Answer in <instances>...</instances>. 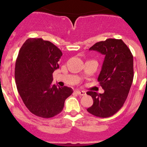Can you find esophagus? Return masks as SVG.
<instances>
[{
  "label": "esophagus",
  "instance_id": "34e87169",
  "mask_svg": "<svg viewBox=\"0 0 147 147\" xmlns=\"http://www.w3.org/2000/svg\"><path fill=\"white\" fill-rule=\"evenodd\" d=\"M76 93L80 96H85L86 95V92L84 91H80V90H77Z\"/></svg>",
  "mask_w": 147,
  "mask_h": 147
}]
</instances>
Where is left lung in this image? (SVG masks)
<instances>
[{
  "label": "left lung",
  "mask_w": 147,
  "mask_h": 147,
  "mask_svg": "<svg viewBox=\"0 0 147 147\" xmlns=\"http://www.w3.org/2000/svg\"><path fill=\"white\" fill-rule=\"evenodd\" d=\"M89 50L105 55L98 78L105 92H87L93 100L87 111L96 117L107 118L118 112L128 97L134 76L133 56L123 40L112 38L98 42Z\"/></svg>",
  "instance_id": "8db88e82"
}]
</instances>
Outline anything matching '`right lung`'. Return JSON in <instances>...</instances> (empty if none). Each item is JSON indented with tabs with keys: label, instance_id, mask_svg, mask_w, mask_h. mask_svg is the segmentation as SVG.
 <instances>
[{
	"label": "right lung",
	"instance_id": "right-lung-1",
	"mask_svg": "<svg viewBox=\"0 0 147 147\" xmlns=\"http://www.w3.org/2000/svg\"><path fill=\"white\" fill-rule=\"evenodd\" d=\"M63 54L57 47L42 38H28L16 61L14 77L22 100L32 114L51 118L61 112L73 90L53 84V72Z\"/></svg>",
	"mask_w": 147,
	"mask_h": 147
}]
</instances>
